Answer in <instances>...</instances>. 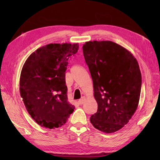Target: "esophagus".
Masks as SVG:
<instances>
[{"label":"esophagus","instance_id":"esophagus-1","mask_svg":"<svg viewBox=\"0 0 160 160\" xmlns=\"http://www.w3.org/2000/svg\"><path fill=\"white\" fill-rule=\"evenodd\" d=\"M85 97H83L80 99L78 100V104H80V105H82V104H84V102H85Z\"/></svg>","mask_w":160,"mask_h":160}]
</instances>
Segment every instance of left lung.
Listing matches in <instances>:
<instances>
[{
    "label": "left lung",
    "mask_w": 160,
    "mask_h": 160,
    "mask_svg": "<svg viewBox=\"0 0 160 160\" xmlns=\"http://www.w3.org/2000/svg\"><path fill=\"white\" fill-rule=\"evenodd\" d=\"M98 104L90 122L107 133L122 128L138 106L142 77L136 58L111 41H90L82 46Z\"/></svg>",
    "instance_id": "left-lung-1"
}]
</instances>
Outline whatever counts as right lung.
<instances>
[{"label": "right lung", "mask_w": 160, "mask_h": 160, "mask_svg": "<svg viewBox=\"0 0 160 160\" xmlns=\"http://www.w3.org/2000/svg\"><path fill=\"white\" fill-rule=\"evenodd\" d=\"M77 44H49L27 59L20 78V92L26 109L42 127L50 129L66 123L75 107L68 102L66 70Z\"/></svg>", "instance_id": "add662e5"}]
</instances>
